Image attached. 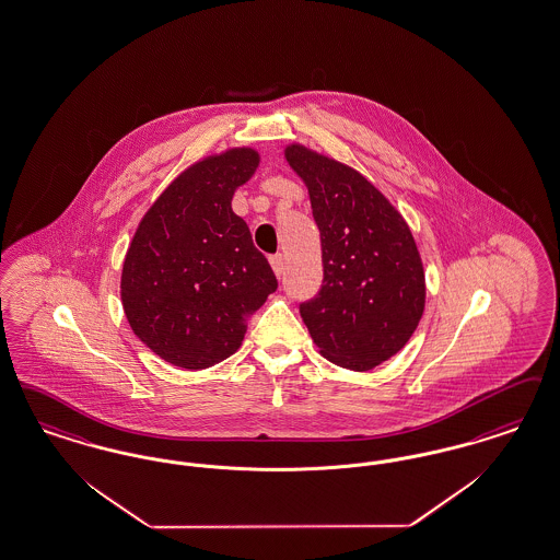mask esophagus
Listing matches in <instances>:
<instances>
[{
  "label": "esophagus",
  "instance_id": "esophagus-1",
  "mask_svg": "<svg viewBox=\"0 0 560 560\" xmlns=\"http://www.w3.org/2000/svg\"><path fill=\"white\" fill-rule=\"evenodd\" d=\"M270 267H272L277 277H281V275H283V256H281V254L270 256Z\"/></svg>",
  "mask_w": 560,
  "mask_h": 560
}]
</instances>
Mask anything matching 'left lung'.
Masks as SVG:
<instances>
[{
	"mask_svg": "<svg viewBox=\"0 0 560 560\" xmlns=\"http://www.w3.org/2000/svg\"><path fill=\"white\" fill-rule=\"evenodd\" d=\"M308 187L323 249V285L300 314L316 348L350 371H371L415 334L425 311V270L402 214L359 171L291 143Z\"/></svg>",
	"mask_w": 560,
	"mask_h": 560,
	"instance_id": "1",
	"label": "left lung"
}]
</instances>
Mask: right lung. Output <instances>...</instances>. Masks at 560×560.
I'll return each mask as SVG.
<instances>
[{
  "label": "right lung",
  "mask_w": 560,
  "mask_h": 560,
  "mask_svg": "<svg viewBox=\"0 0 560 560\" xmlns=\"http://www.w3.org/2000/svg\"><path fill=\"white\" fill-rule=\"evenodd\" d=\"M258 162L256 150L233 148L191 164L152 203L127 249V320L152 352L180 369H208L235 354L247 316L277 290L269 260L231 208Z\"/></svg>",
  "instance_id": "add662e5"
}]
</instances>
